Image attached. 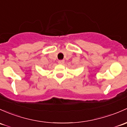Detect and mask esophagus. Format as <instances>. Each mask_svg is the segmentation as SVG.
<instances>
[{
    "label": "esophagus",
    "mask_w": 127,
    "mask_h": 127,
    "mask_svg": "<svg viewBox=\"0 0 127 127\" xmlns=\"http://www.w3.org/2000/svg\"><path fill=\"white\" fill-rule=\"evenodd\" d=\"M64 63V60H59L58 61V63L60 64H63Z\"/></svg>",
    "instance_id": "obj_1"
}]
</instances>
